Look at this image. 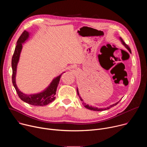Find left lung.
Instances as JSON below:
<instances>
[{
	"label": "left lung",
	"mask_w": 147,
	"mask_h": 147,
	"mask_svg": "<svg viewBox=\"0 0 147 147\" xmlns=\"http://www.w3.org/2000/svg\"><path fill=\"white\" fill-rule=\"evenodd\" d=\"M120 39L121 42H122V44H123V45H124L125 48H126L128 49V51H129L130 53H131V49H130V47H129L126 44H125V43L124 42V40L121 39V38H120ZM77 94H78V95L79 96V97H80V99L81 101L84 102V100H82V99L81 98V97L80 96V94H79V92H78V89H77ZM119 102H120V101H119V102H116V103H114V104L112 105H111L110 107H107V108H96V107H92V106H89L88 105H87V104H86V103H85L84 102H82V103H83L84 106V107H85V108H86L87 109H90V110H91V111H105V110L109 109H110L111 108L113 107L114 106L116 105H117Z\"/></svg>",
	"instance_id": "8db88e82"
}]
</instances>
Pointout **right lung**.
<instances>
[{
  "label": "right lung",
  "mask_w": 147,
  "mask_h": 147,
  "mask_svg": "<svg viewBox=\"0 0 147 147\" xmlns=\"http://www.w3.org/2000/svg\"><path fill=\"white\" fill-rule=\"evenodd\" d=\"M29 36V33L24 31L21 36L19 37L17 42V45L16 46V48L12 57L11 59V67L13 70L12 74V82L14 87L16 89V91L19 96V98L23 100L24 102L32 105L34 106H45L51 103L55 99V95H56V90L59 83L60 78L61 76H57L53 80V81L50 84V85L46 88L44 91L41 92L38 94L27 95L21 92L18 88L16 83V70H17V66L19 60V57L20 55L21 51L22 49V44L28 39Z\"/></svg>",
  "instance_id": "obj_1"
}]
</instances>
